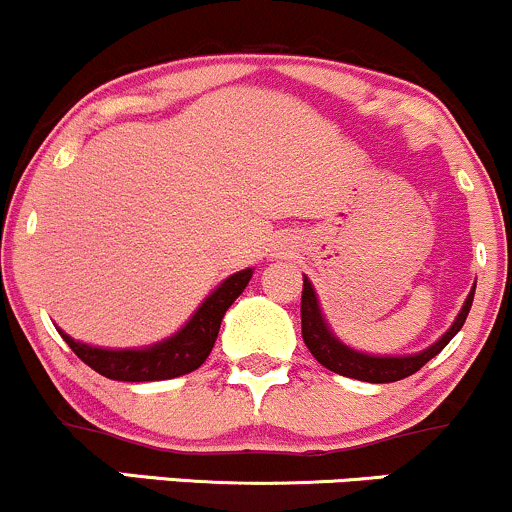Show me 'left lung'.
<instances>
[{"label": "left lung", "mask_w": 512, "mask_h": 512, "mask_svg": "<svg viewBox=\"0 0 512 512\" xmlns=\"http://www.w3.org/2000/svg\"><path fill=\"white\" fill-rule=\"evenodd\" d=\"M472 300H474V290L469 292L467 302H464L462 312L455 324L450 326V331L440 338L438 343H433L428 350L416 355H406V358H375V355H363L358 350L343 346L336 336L329 331V326L324 324V317L319 312V302L317 295H314V287L304 278L302 283V338L307 343L309 353L319 360L326 370L336 372V375L343 377H353V380L360 382H375V384H384V382H399L404 377L413 375V372L421 370L428 360H433L435 355L440 353L447 343L455 338V333L462 329L464 321H467L469 309H472Z\"/></svg>", "instance_id": "left-lung-1"}]
</instances>
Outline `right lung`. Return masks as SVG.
Listing matches in <instances>:
<instances>
[{"label":"right lung","instance_id":"obj_1","mask_svg":"<svg viewBox=\"0 0 512 512\" xmlns=\"http://www.w3.org/2000/svg\"><path fill=\"white\" fill-rule=\"evenodd\" d=\"M249 280L251 268L229 275L225 283L212 292L208 300L203 302V307L193 314V319L176 336L145 350H103L74 341V338L62 331L60 333L82 363L99 372V375L108 377V380H171V377L188 375V372L198 370L205 363L212 346H215L217 333H220L222 317L232 307V302L244 292Z\"/></svg>","mask_w":512,"mask_h":512}]
</instances>
